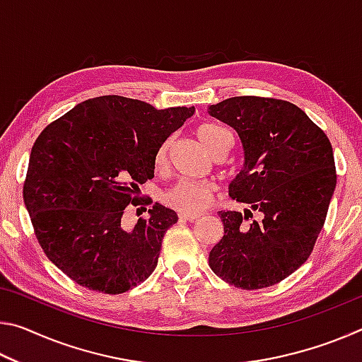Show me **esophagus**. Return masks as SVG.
<instances>
[{
  "mask_svg": "<svg viewBox=\"0 0 362 362\" xmlns=\"http://www.w3.org/2000/svg\"><path fill=\"white\" fill-rule=\"evenodd\" d=\"M180 222H196L199 218V216H188V214H180L179 216Z\"/></svg>",
  "mask_w": 362,
  "mask_h": 362,
  "instance_id": "esophagus-1",
  "label": "esophagus"
}]
</instances>
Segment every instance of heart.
Masks as SVG:
<instances>
[{
    "label": "heart",
    "instance_id": "1",
    "mask_svg": "<svg viewBox=\"0 0 362 362\" xmlns=\"http://www.w3.org/2000/svg\"><path fill=\"white\" fill-rule=\"evenodd\" d=\"M196 137L204 148L211 153V156L222 148L226 144V140H230V132L223 129L222 126L214 124V122H204L196 129ZM168 155V144H164L159 148L156 155V168H163L166 163ZM212 198V187L207 182H196V180H180L174 183L173 187L168 188L163 194L164 204L170 209H174L180 214H198L209 204Z\"/></svg>",
    "mask_w": 362,
    "mask_h": 362
}]
</instances>
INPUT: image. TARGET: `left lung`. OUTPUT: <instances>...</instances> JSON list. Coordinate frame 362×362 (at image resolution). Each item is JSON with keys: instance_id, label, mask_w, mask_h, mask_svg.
<instances>
[{"instance_id": "left-lung-1", "label": "left lung", "mask_w": 362, "mask_h": 362, "mask_svg": "<svg viewBox=\"0 0 362 362\" xmlns=\"http://www.w3.org/2000/svg\"><path fill=\"white\" fill-rule=\"evenodd\" d=\"M207 112L240 136L244 164L228 189L249 206L218 212L223 236L209 267L235 287H269L303 265L322 230L337 183L332 145L286 100L231 97ZM254 210L261 218L246 224Z\"/></svg>"}]
</instances>
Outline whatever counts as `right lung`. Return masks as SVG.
Instances as JSON below:
<instances>
[{"instance_id":"right-lung-1","label":"right lung","mask_w":362,"mask_h":362,"mask_svg":"<svg viewBox=\"0 0 362 362\" xmlns=\"http://www.w3.org/2000/svg\"><path fill=\"white\" fill-rule=\"evenodd\" d=\"M194 107L158 110L121 95L84 100L40 134L23 203L47 259L79 286L122 293L155 272L163 238L179 217L155 203L122 226L139 183L155 177L159 148ZM148 204V203H146Z\"/></svg>"}]
</instances>
